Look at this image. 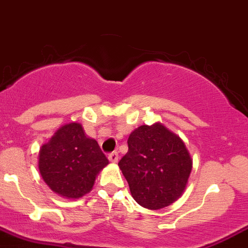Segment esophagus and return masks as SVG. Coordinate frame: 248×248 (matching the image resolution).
Instances as JSON below:
<instances>
[{
    "instance_id": "34e87169",
    "label": "esophagus",
    "mask_w": 248,
    "mask_h": 248,
    "mask_svg": "<svg viewBox=\"0 0 248 248\" xmlns=\"http://www.w3.org/2000/svg\"><path fill=\"white\" fill-rule=\"evenodd\" d=\"M108 160L111 162H113V163L118 162V153H117V152L109 153V154H108Z\"/></svg>"
}]
</instances>
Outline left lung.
<instances>
[{
    "label": "left lung",
    "mask_w": 248,
    "mask_h": 248,
    "mask_svg": "<svg viewBox=\"0 0 248 248\" xmlns=\"http://www.w3.org/2000/svg\"><path fill=\"white\" fill-rule=\"evenodd\" d=\"M129 150L118 162L134 200L157 210L180 197L192 159L180 137L162 124L142 125L127 140Z\"/></svg>",
    "instance_id": "obj_1"
}]
</instances>
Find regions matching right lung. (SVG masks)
<instances>
[{
	"mask_svg": "<svg viewBox=\"0 0 248 248\" xmlns=\"http://www.w3.org/2000/svg\"><path fill=\"white\" fill-rule=\"evenodd\" d=\"M108 163L98 142L82 125L67 124L57 130L39 152V170L53 192L80 198L92 190L95 177Z\"/></svg>",
	"mask_w": 248,
	"mask_h": 248,
	"instance_id": "1",
	"label": "right lung"
}]
</instances>
